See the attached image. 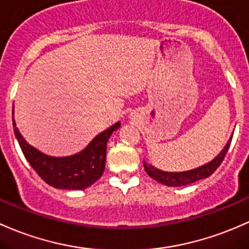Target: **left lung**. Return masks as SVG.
<instances>
[{"label":"left lung","instance_id":"8db88e82","mask_svg":"<svg viewBox=\"0 0 249 249\" xmlns=\"http://www.w3.org/2000/svg\"><path fill=\"white\" fill-rule=\"evenodd\" d=\"M231 137L227 143V145L223 147V150L221 151V154L215 157L212 162L207 163L203 166H200L197 169H194V170L189 171H183V173H165V171L158 170V169L154 168L152 165H147L146 163H144V169H145L146 174L150 177L156 179L157 182L162 183V184L169 185V187H182V185L190 184L198 179L206 178L214 173L215 170L220 166L222 160H225V156L228 151L229 145H231Z\"/></svg>","mask_w":249,"mask_h":249}]
</instances>
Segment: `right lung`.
<instances>
[{"instance_id": "right-lung-1", "label": "right lung", "mask_w": 249, "mask_h": 249, "mask_svg": "<svg viewBox=\"0 0 249 249\" xmlns=\"http://www.w3.org/2000/svg\"><path fill=\"white\" fill-rule=\"evenodd\" d=\"M13 125L24 157L43 181L59 189L83 190L93 184L103 175L106 162V144L112 132L120 126V123H116L99 133L81 152L68 157H52L42 154L24 141L16 127L14 117Z\"/></svg>"}]
</instances>
